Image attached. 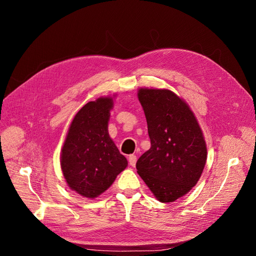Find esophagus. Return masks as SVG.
Wrapping results in <instances>:
<instances>
[{
    "label": "esophagus",
    "instance_id": "34e87169",
    "mask_svg": "<svg viewBox=\"0 0 256 256\" xmlns=\"http://www.w3.org/2000/svg\"><path fill=\"white\" fill-rule=\"evenodd\" d=\"M128 161H129V164L131 166H134L136 164V154H130V156L128 157Z\"/></svg>",
    "mask_w": 256,
    "mask_h": 256
}]
</instances>
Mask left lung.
Returning <instances> with one entry per match:
<instances>
[{
	"label": "left lung",
	"mask_w": 256,
	"mask_h": 256,
	"mask_svg": "<svg viewBox=\"0 0 256 256\" xmlns=\"http://www.w3.org/2000/svg\"><path fill=\"white\" fill-rule=\"evenodd\" d=\"M150 148L136 161L138 174L161 203L194 187L204 170V136L188 104L168 90L140 88Z\"/></svg>",
	"instance_id": "obj_1"
}]
</instances>
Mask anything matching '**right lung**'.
I'll return each mask as SVG.
<instances>
[{
    "mask_svg": "<svg viewBox=\"0 0 256 256\" xmlns=\"http://www.w3.org/2000/svg\"><path fill=\"white\" fill-rule=\"evenodd\" d=\"M112 106L110 97L85 104L76 114L62 150L60 166L68 186L88 198L104 192L128 164L108 134Z\"/></svg>",
    "mask_w": 256,
    "mask_h": 256,
    "instance_id": "right-lung-1",
    "label": "right lung"
}]
</instances>
